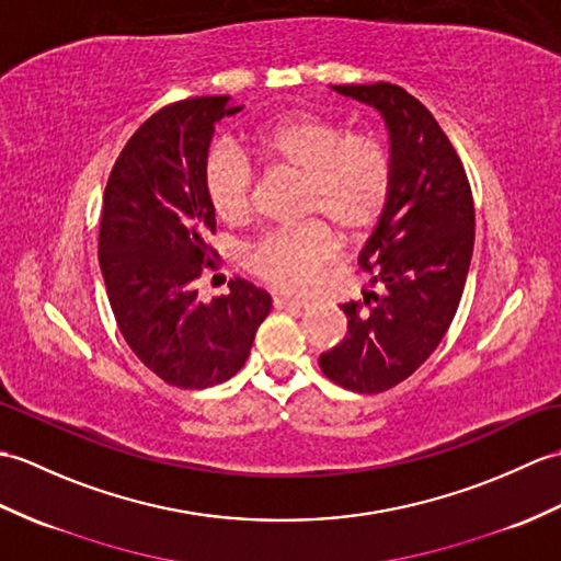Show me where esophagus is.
I'll use <instances>...</instances> for the list:
<instances>
[{
  "label": "esophagus",
  "mask_w": 561,
  "mask_h": 561,
  "mask_svg": "<svg viewBox=\"0 0 561 561\" xmlns=\"http://www.w3.org/2000/svg\"><path fill=\"white\" fill-rule=\"evenodd\" d=\"M272 304H275V308H294V310H304V308H308V304L306 301H301V298H291V296H275L272 298Z\"/></svg>",
  "instance_id": "esophagus-1"
}]
</instances>
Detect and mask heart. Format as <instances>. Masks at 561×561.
I'll use <instances>...</instances> for the list:
<instances>
[{
  "label": "heart",
  "instance_id": "b5f03b06",
  "mask_svg": "<svg viewBox=\"0 0 561 561\" xmlns=\"http://www.w3.org/2000/svg\"><path fill=\"white\" fill-rule=\"evenodd\" d=\"M257 162L304 179V215L320 217L358 239L382 219L392 195V158L368 134L348 136L318 116H289L263 126L249 140ZM205 195L219 219L241 225L253 213V172L237 150L217 146L203 169ZM336 253L332 231L312 221L270 233L249 255L257 277L279 289H306Z\"/></svg>",
  "mask_w": 561,
  "mask_h": 561
}]
</instances>
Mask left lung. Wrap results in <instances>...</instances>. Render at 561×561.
Wrapping results in <instances>:
<instances>
[{
    "mask_svg": "<svg viewBox=\"0 0 561 561\" xmlns=\"http://www.w3.org/2000/svg\"><path fill=\"white\" fill-rule=\"evenodd\" d=\"M380 112L392 195L358 255L373 284L344 304L348 334L320 354L332 382L358 394L392 389L419 370L457 316L473 255L476 213L463 164L435 116L392 83L330 85Z\"/></svg>",
    "mask_w": 561,
    "mask_h": 561,
    "instance_id": "obj_1",
    "label": "left lung"
}]
</instances>
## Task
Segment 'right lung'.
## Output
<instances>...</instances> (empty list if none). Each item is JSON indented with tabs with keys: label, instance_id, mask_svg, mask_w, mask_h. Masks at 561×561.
I'll return each instance as SVG.
<instances>
[{
	"label": "right lung",
	"instance_id": "1",
	"mask_svg": "<svg viewBox=\"0 0 561 561\" xmlns=\"http://www.w3.org/2000/svg\"><path fill=\"white\" fill-rule=\"evenodd\" d=\"M237 112L227 95L169 104L128 138L104 188L100 270L116 324L142 366L181 389L237 375L272 310L270 294L245 279L213 304L195 289L213 267L203 169L215 124Z\"/></svg>",
	"mask_w": 561,
	"mask_h": 561
}]
</instances>
